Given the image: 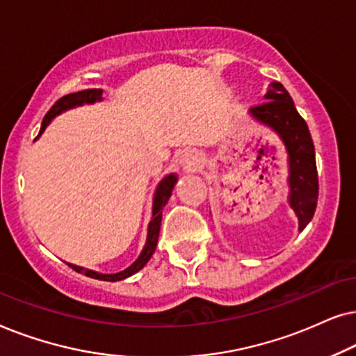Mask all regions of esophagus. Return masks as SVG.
Wrapping results in <instances>:
<instances>
[{
	"mask_svg": "<svg viewBox=\"0 0 356 356\" xmlns=\"http://www.w3.org/2000/svg\"><path fill=\"white\" fill-rule=\"evenodd\" d=\"M182 163L187 169H191V170H195V169H198V165H200V161H198L195 156H191V154H186V158L182 159Z\"/></svg>",
	"mask_w": 356,
	"mask_h": 356,
	"instance_id": "esophagus-1",
	"label": "esophagus"
}]
</instances>
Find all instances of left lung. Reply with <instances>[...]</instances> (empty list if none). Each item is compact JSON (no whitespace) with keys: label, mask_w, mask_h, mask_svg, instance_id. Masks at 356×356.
<instances>
[{"label":"left lung","mask_w":356,"mask_h":356,"mask_svg":"<svg viewBox=\"0 0 356 356\" xmlns=\"http://www.w3.org/2000/svg\"><path fill=\"white\" fill-rule=\"evenodd\" d=\"M265 99L267 101L250 108V113L259 122L272 127L286 146L290 154V207L295 210L302 231L314 216L319 195L314 143L307 123L298 113L282 83H270Z\"/></svg>","instance_id":"8db88e82"}]
</instances>
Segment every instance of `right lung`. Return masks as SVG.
I'll return each instance as SVG.
<instances>
[{
	"label": "right lung",
	"instance_id": "1",
	"mask_svg": "<svg viewBox=\"0 0 356 356\" xmlns=\"http://www.w3.org/2000/svg\"><path fill=\"white\" fill-rule=\"evenodd\" d=\"M101 94L102 91L101 89H84V91H79V92H73V94H66L61 99H58L49 112L45 113L44 117V122H42V127H40V134L45 130V127L49 125L51 118L55 115H58L63 111H68L71 107H76V106H83V104H92L96 101H101ZM177 182V177H175L174 174L168 175V177H164L161 184L156 188V193H154V202H153V218H151L149 221V226H148V239H146V244H145V249L141 250L140 257L135 260L134 264L130 265L129 268L122 270V272L118 273H112V275H104V273H97V272H92V270H88V268H83V267H78V265H73V264H68L71 268L74 270V272L78 273H84L86 277H91V278H96V280H104V282H118V280H123V278L130 277V275H134L141 270L146 265V262L151 259V255L154 254V249L156 245H158V236H159V227H161V216H163V207H165V203H168L170 193H172V188H174V184Z\"/></svg>",
	"mask_w": 356,
	"mask_h": 356
}]
</instances>
